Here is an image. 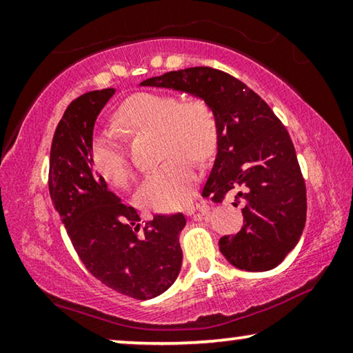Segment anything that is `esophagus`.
Returning a JSON list of instances; mask_svg holds the SVG:
<instances>
[{"label":"esophagus","instance_id":"esophagus-1","mask_svg":"<svg viewBox=\"0 0 353 353\" xmlns=\"http://www.w3.org/2000/svg\"><path fill=\"white\" fill-rule=\"evenodd\" d=\"M198 210H201V212H207L209 210V205L207 204H203V203H198V201H192V203H190L187 207H185V215H193L194 212H198Z\"/></svg>","mask_w":353,"mask_h":353}]
</instances>
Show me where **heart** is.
I'll use <instances>...</instances> for the list:
<instances>
[{"label": "heart", "mask_w": 353, "mask_h": 353, "mask_svg": "<svg viewBox=\"0 0 353 353\" xmlns=\"http://www.w3.org/2000/svg\"><path fill=\"white\" fill-rule=\"evenodd\" d=\"M113 124L128 135L157 133L160 159L165 160L144 177L139 204L155 212L176 210L187 204L196 183V166L215 155L220 139L218 119L203 97L179 99L171 92H138L117 106ZM89 160L99 177L122 188L130 181V163L111 135L97 137L89 146Z\"/></svg>", "instance_id": "heart-1"}]
</instances>
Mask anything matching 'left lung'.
<instances>
[{
  "label": "left lung",
  "mask_w": 353,
  "mask_h": 353,
  "mask_svg": "<svg viewBox=\"0 0 353 353\" xmlns=\"http://www.w3.org/2000/svg\"><path fill=\"white\" fill-rule=\"evenodd\" d=\"M141 86L203 97L218 119L216 159L203 196L221 203L236 193L243 226L218 247L234 267L265 272L299 243L306 221V187L286 127L270 106L237 78L212 67L166 72Z\"/></svg>",
  "instance_id": "8db88e82"
}]
</instances>
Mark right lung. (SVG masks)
<instances>
[{"label":"right lung","mask_w":353,"mask_h":353,"mask_svg":"<svg viewBox=\"0 0 353 353\" xmlns=\"http://www.w3.org/2000/svg\"><path fill=\"white\" fill-rule=\"evenodd\" d=\"M116 89L77 97L56 127L48 190L72 245L92 276L116 292L149 300L176 281L182 265L179 234L185 216L155 215L144 228L138 212L92 170L94 124Z\"/></svg>","instance_id":"add662e5"}]
</instances>
